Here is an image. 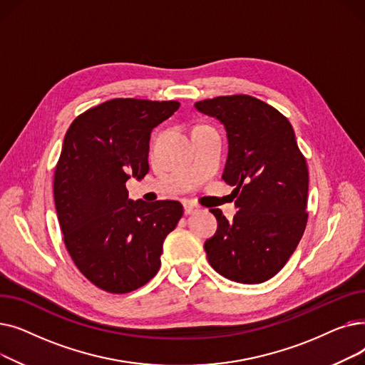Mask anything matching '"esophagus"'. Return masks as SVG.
Masks as SVG:
<instances>
[{
    "label": "esophagus",
    "mask_w": 365,
    "mask_h": 365,
    "mask_svg": "<svg viewBox=\"0 0 365 365\" xmlns=\"http://www.w3.org/2000/svg\"><path fill=\"white\" fill-rule=\"evenodd\" d=\"M185 215L187 216V215H194L195 212H198V207L195 205V204H192V202H185Z\"/></svg>",
    "instance_id": "esophagus-1"
}]
</instances>
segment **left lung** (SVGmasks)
<instances>
[{
  "label": "left lung",
  "mask_w": 365,
  "mask_h": 365,
  "mask_svg": "<svg viewBox=\"0 0 365 365\" xmlns=\"http://www.w3.org/2000/svg\"><path fill=\"white\" fill-rule=\"evenodd\" d=\"M219 120L227 138L222 179L238 208L229 222L219 208L216 234L204 250L222 277L259 284L277 275L304 232L309 176L294 130L281 112L247 94L220 96L195 103Z\"/></svg>",
  "instance_id": "left-lung-1"
}]
</instances>
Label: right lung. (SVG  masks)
Returning <instances> with one entry per match:
<instances>
[{
    "mask_svg": "<svg viewBox=\"0 0 365 365\" xmlns=\"http://www.w3.org/2000/svg\"><path fill=\"white\" fill-rule=\"evenodd\" d=\"M175 101L112 99L76 117L54 171L63 241L96 287L124 294L161 266L165 237L183 215L179 201H133L125 182L149 171L150 133L179 109Z\"/></svg>",
    "mask_w": 365,
    "mask_h": 365,
    "instance_id": "obj_1",
    "label": "right lung"
}]
</instances>
